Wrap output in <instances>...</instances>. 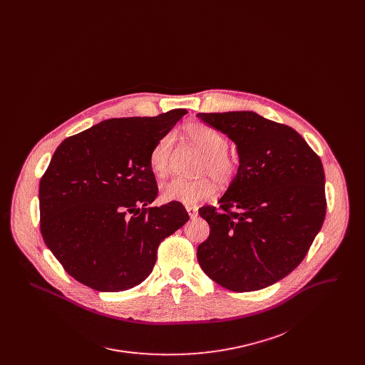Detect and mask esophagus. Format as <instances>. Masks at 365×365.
<instances>
[{
  "mask_svg": "<svg viewBox=\"0 0 365 365\" xmlns=\"http://www.w3.org/2000/svg\"><path fill=\"white\" fill-rule=\"evenodd\" d=\"M186 210L189 212V216H190V219H195L197 217V215H198V208L197 207H186Z\"/></svg>",
  "mask_w": 365,
  "mask_h": 365,
  "instance_id": "esophagus-1",
  "label": "esophagus"
}]
</instances>
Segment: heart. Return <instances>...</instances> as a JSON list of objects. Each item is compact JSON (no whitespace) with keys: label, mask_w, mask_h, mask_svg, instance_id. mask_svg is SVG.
<instances>
[{"label":"heart","mask_w":365,"mask_h":365,"mask_svg":"<svg viewBox=\"0 0 365 365\" xmlns=\"http://www.w3.org/2000/svg\"><path fill=\"white\" fill-rule=\"evenodd\" d=\"M180 138L185 143L202 153L198 163V174L212 175L219 183H230L238 173V158L227 150L226 135L219 130L201 123H191L183 127ZM173 156V137L164 135L157 140L149 153V167L153 174L164 176L170 171ZM204 175L198 179L187 180L174 178L161 185L160 194L165 202H182L194 205L204 200L212 198L217 186L216 182Z\"/></svg>","instance_id":"obj_1"}]
</instances>
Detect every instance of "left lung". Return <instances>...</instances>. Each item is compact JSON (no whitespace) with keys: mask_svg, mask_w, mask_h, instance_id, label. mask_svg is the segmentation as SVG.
Masks as SVG:
<instances>
[{"mask_svg":"<svg viewBox=\"0 0 365 365\" xmlns=\"http://www.w3.org/2000/svg\"><path fill=\"white\" fill-rule=\"evenodd\" d=\"M237 145L240 167L216 207L197 259L231 292H255L289 275L307 256L326 217L324 170L307 140L286 124L242 112L198 113Z\"/></svg>","mask_w":365,"mask_h":365,"instance_id":"left-lung-1","label":"left lung"}]
</instances>
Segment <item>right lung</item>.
<instances>
[{
	"label": "right lung",
	"instance_id": "add662e5",
	"mask_svg": "<svg viewBox=\"0 0 365 365\" xmlns=\"http://www.w3.org/2000/svg\"><path fill=\"white\" fill-rule=\"evenodd\" d=\"M186 113L109 119L56 149L39 183L41 234L72 278L97 292L128 290L189 220L180 202L148 208L158 191L149 153Z\"/></svg>",
	"mask_w": 365,
	"mask_h": 365
}]
</instances>
